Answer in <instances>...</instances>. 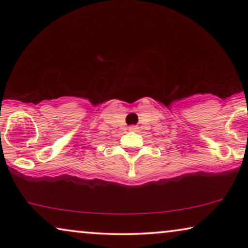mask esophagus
<instances>
[{"label": "esophagus", "mask_w": 248, "mask_h": 248, "mask_svg": "<svg viewBox=\"0 0 248 248\" xmlns=\"http://www.w3.org/2000/svg\"><path fill=\"white\" fill-rule=\"evenodd\" d=\"M128 130H130V131H137L138 126H137V125H131V126L128 127Z\"/></svg>", "instance_id": "1"}]
</instances>
